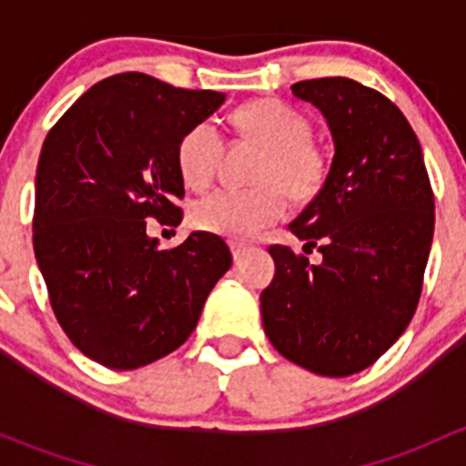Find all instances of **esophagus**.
Segmentation results:
<instances>
[{"label":"esophagus","mask_w":466,"mask_h":466,"mask_svg":"<svg viewBox=\"0 0 466 466\" xmlns=\"http://www.w3.org/2000/svg\"><path fill=\"white\" fill-rule=\"evenodd\" d=\"M229 250H232V257H234V261H241V257L246 255V252H248V246H246V243L232 241V243H229Z\"/></svg>","instance_id":"obj_1"}]
</instances>
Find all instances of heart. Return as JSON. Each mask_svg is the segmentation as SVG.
Returning <instances> with one entry per match:
<instances>
[{"mask_svg":"<svg viewBox=\"0 0 466 466\" xmlns=\"http://www.w3.org/2000/svg\"><path fill=\"white\" fill-rule=\"evenodd\" d=\"M232 126L246 144L261 150L255 189L216 191L191 209V225L200 232L228 238L255 237L275 223L293 203H311L329 177V157L313 135L304 112L279 98L243 103L232 115ZM223 157V139L211 121H198L185 130L176 148L182 182L191 191H205L214 182Z\"/></svg>","mask_w":466,"mask_h":466,"instance_id":"heart-1","label":"heart"}]
</instances>
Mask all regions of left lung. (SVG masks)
<instances>
[{
	"label": "left lung",
	"instance_id": "left-lung-1",
	"mask_svg": "<svg viewBox=\"0 0 466 466\" xmlns=\"http://www.w3.org/2000/svg\"><path fill=\"white\" fill-rule=\"evenodd\" d=\"M333 135L327 185L289 225L311 263L289 246L268 248L275 277L261 293L268 340L322 377L377 363L420 304L435 228L421 146L388 96L345 76L290 86Z\"/></svg>",
	"mask_w": 466,
	"mask_h": 466
}]
</instances>
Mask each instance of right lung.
I'll return each instance as SVG.
<instances>
[{"label":"right lung","mask_w":466,"mask_h":466,"mask_svg":"<svg viewBox=\"0 0 466 466\" xmlns=\"http://www.w3.org/2000/svg\"><path fill=\"white\" fill-rule=\"evenodd\" d=\"M225 94L139 72L92 86L56 121L35 173L33 250L51 309L87 359L137 370L182 345L229 270L228 243L191 232L159 250L146 220L180 225L176 148Z\"/></svg>","instance_id":"right-lung-1"}]
</instances>
